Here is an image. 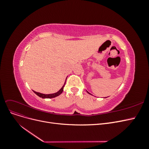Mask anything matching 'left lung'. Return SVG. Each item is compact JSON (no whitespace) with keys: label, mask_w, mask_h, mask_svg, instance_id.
<instances>
[{"label":"left lung","mask_w":149,"mask_h":149,"mask_svg":"<svg viewBox=\"0 0 149 149\" xmlns=\"http://www.w3.org/2000/svg\"><path fill=\"white\" fill-rule=\"evenodd\" d=\"M87 92H88V91H87ZM89 93V94H90V93Z\"/></svg>","instance_id":"1"}]
</instances>
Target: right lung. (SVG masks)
<instances>
[{"label": "right lung", "instance_id": "obj_1", "mask_svg": "<svg viewBox=\"0 0 149 149\" xmlns=\"http://www.w3.org/2000/svg\"><path fill=\"white\" fill-rule=\"evenodd\" d=\"M66 83V81H65ZM65 83L64 84V85L63 86V87L58 91V92L55 93H53V94H42V93H38V92H36L35 91H33L36 94H37V96H38L39 97H42V98H53V97H55L58 96H59L60 94H61L63 92V88L65 86Z\"/></svg>", "mask_w": 149, "mask_h": 149}]
</instances>
